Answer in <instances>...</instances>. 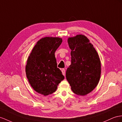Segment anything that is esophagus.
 Returning a JSON list of instances; mask_svg holds the SVG:
<instances>
[{
	"mask_svg": "<svg viewBox=\"0 0 122 122\" xmlns=\"http://www.w3.org/2000/svg\"><path fill=\"white\" fill-rule=\"evenodd\" d=\"M61 71H62V74H63L64 76H65V69H64V68H62V69H61Z\"/></svg>",
	"mask_w": 122,
	"mask_h": 122,
	"instance_id": "1",
	"label": "esophagus"
}]
</instances>
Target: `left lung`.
I'll return each mask as SVG.
<instances>
[{"mask_svg": "<svg viewBox=\"0 0 122 122\" xmlns=\"http://www.w3.org/2000/svg\"><path fill=\"white\" fill-rule=\"evenodd\" d=\"M67 42L71 51V64L66 71V79L74 93L86 95L98 85L101 74V61L86 36L79 34L69 37Z\"/></svg>", "mask_w": 122, "mask_h": 122, "instance_id": "8db88e82", "label": "left lung"}]
</instances>
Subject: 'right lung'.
I'll use <instances>...</instances> for the list:
<instances>
[{"instance_id": "right-lung-1", "label": "right lung", "mask_w": 122, "mask_h": 122, "mask_svg": "<svg viewBox=\"0 0 122 122\" xmlns=\"http://www.w3.org/2000/svg\"><path fill=\"white\" fill-rule=\"evenodd\" d=\"M60 37H45L34 46L27 61L26 73L31 86L44 96L55 92L64 79L57 67L55 52L61 45Z\"/></svg>"}]
</instances>
